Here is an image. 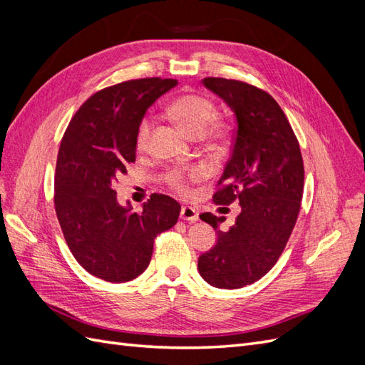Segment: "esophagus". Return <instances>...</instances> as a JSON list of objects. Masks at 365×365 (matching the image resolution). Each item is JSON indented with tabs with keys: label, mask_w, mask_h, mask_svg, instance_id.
<instances>
[{
	"label": "esophagus",
	"mask_w": 365,
	"mask_h": 365,
	"mask_svg": "<svg viewBox=\"0 0 365 365\" xmlns=\"http://www.w3.org/2000/svg\"><path fill=\"white\" fill-rule=\"evenodd\" d=\"M180 217L182 220H189V222H195V220H197V212L193 208V207H182L181 208V215Z\"/></svg>",
	"instance_id": "1"
}]
</instances>
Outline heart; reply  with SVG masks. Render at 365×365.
Wrapping results in <instances>:
<instances>
[{"instance_id":"obj_1","label":"heart","mask_w":365,"mask_h":365,"mask_svg":"<svg viewBox=\"0 0 365 365\" xmlns=\"http://www.w3.org/2000/svg\"><path fill=\"white\" fill-rule=\"evenodd\" d=\"M165 114L187 135L192 138L205 140L212 146L220 145L228 137V123L225 120L216 117V103L205 96L195 93L180 94L165 106ZM150 129V120L143 118L135 132V148L138 150H145L148 148ZM205 175V169L200 168V165L187 169H172L165 173V182H168L173 192L181 196H189L190 185L202 181Z\"/></svg>"}]
</instances>
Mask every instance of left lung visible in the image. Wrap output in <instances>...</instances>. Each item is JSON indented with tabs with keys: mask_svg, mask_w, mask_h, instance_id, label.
Returning <instances> with one entry per match:
<instances>
[{
	"mask_svg": "<svg viewBox=\"0 0 365 365\" xmlns=\"http://www.w3.org/2000/svg\"><path fill=\"white\" fill-rule=\"evenodd\" d=\"M202 83L230 105L237 120L233 149L213 195L215 204L239 201L236 224L202 213L217 231L216 245L197 260L202 279L237 289L262 279L277 263L300 213L304 165L300 145L272 96L242 81L205 77Z\"/></svg>",
	"mask_w": 365,
	"mask_h": 365,
	"instance_id": "left-lung-1",
	"label": "left lung"
}]
</instances>
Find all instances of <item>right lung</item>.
<instances>
[{
  "instance_id": "add662e5",
  "label": "right lung",
  "mask_w": 365,
  "mask_h": 365,
  "mask_svg": "<svg viewBox=\"0 0 365 365\" xmlns=\"http://www.w3.org/2000/svg\"><path fill=\"white\" fill-rule=\"evenodd\" d=\"M176 79L145 77L106 86L77 109L62 137L54 208L65 242L94 277L123 283L148 268L153 240L178 220L181 205L153 193L143 212L117 204L115 184L135 161V132L148 108Z\"/></svg>"
}]
</instances>
